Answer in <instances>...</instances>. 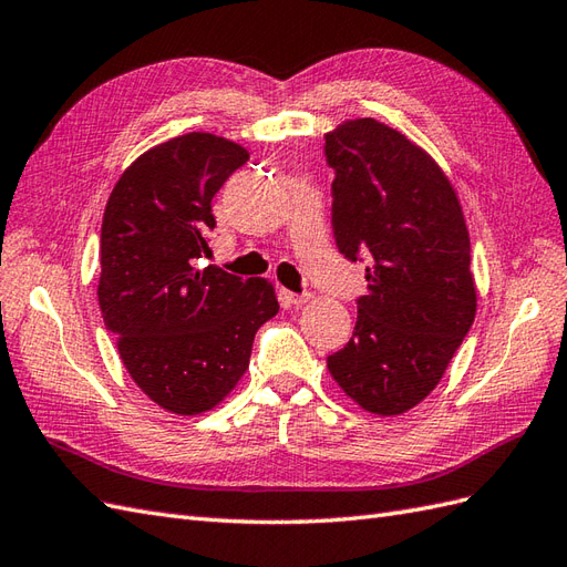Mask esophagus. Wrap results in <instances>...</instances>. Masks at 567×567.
<instances>
[{"instance_id":"esophagus-1","label":"esophagus","mask_w":567,"mask_h":567,"mask_svg":"<svg viewBox=\"0 0 567 567\" xmlns=\"http://www.w3.org/2000/svg\"><path fill=\"white\" fill-rule=\"evenodd\" d=\"M282 299L289 303V307H301V303L311 301V295H295V292H282Z\"/></svg>"}]
</instances>
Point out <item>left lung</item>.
Returning a JSON list of instances; mask_svg holds the SVG:
<instances>
[{
	"instance_id": "left-lung-1",
	"label": "left lung",
	"mask_w": 567,
	"mask_h": 567,
	"mask_svg": "<svg viewBox=\"0 0 567 567\" xmlns=\"http://www.w3.org/2000/svg\"><path fill=\"white\" fill-rule=\"evenodd\" d=\"M326 157L338 249L369 256L354 336L328 371L364 412L400 416L441 383L474 323L470 229L443 167L398 128L344 120Z\"/></svg>"
}]
</instances>
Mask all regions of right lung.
I'll use <instances>...</instances> for the list:
<instances>
[{
	"label": "right lung",
	"mask_w": 567,
	"mask_h": 567,
	"mask_svg": "<svg viewBox=\"0 0 567 567\" xmlns=\"http://www.w3.org/2000/svg\"><path fill=\"white\" fill-rule=\"evenodd\" d=\"M249 159L244 145L192 132L153 145L114 184L100 231L97 303L134 383L157 408H217L249 369L256 330L280 311L275 285L208 256L210 200Z\"/></svg>",
	"instance_id": "right-lung-1"
}]
</instances>
